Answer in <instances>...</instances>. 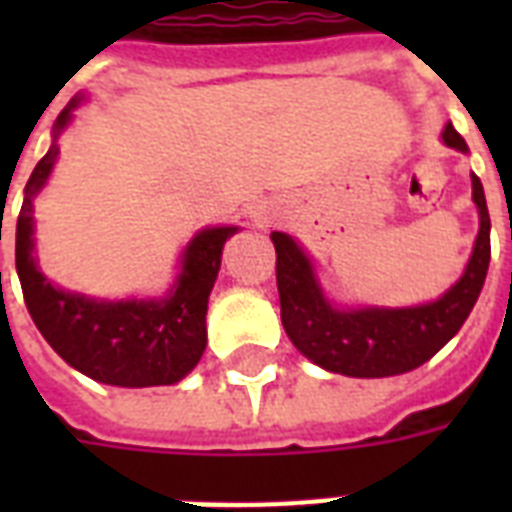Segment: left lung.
<instances>
[{
	"label": "left lung",
	"instance_id": "8db88e82",
	"mask_svg": "<svg viewBox=\"0 0 512 512\" xmlns=\"http://www.w3.org/2000/svg\"><path fill=\"white\" fill-rule=\"evenodd\" d=\"M441 140L454 151L468 154V143L452 122L444 124ZM470 183L478 209L476 244L460 279L433 303L409 308L335 305L324 295L305 249L289 233L273 231L281 324L292 345L321 369L345 377H393L412 372L436 356L473 311L492 257V220L484 185L476 175H470Z\"/></svg>",
	"mask_w": 512,
	"mask_h": 512
}]
</instances>
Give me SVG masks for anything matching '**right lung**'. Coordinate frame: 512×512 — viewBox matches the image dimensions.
<instances>
[{
    "instance_id": "right-lung-1",
    "label": "right lung",
    "mask_w": 512,
    "mask_h": 512,
    "mask_svg": "<svg viewBox=\"0 0 512 512\" xmlns=\"http://www.w3.org/2000/svg\"><path fill=\"white\" fill-rule=\"evenodd\" d=\"M84 95L68 103L52 127V146L23 191L15 228V268L36 329L76 372L116 388L175 385L199 364L207 348V303L225 241L239 225L201 228L180 255V273L164 297L98 300L55 287L36 263L34 199L58 162L63 135Z\"/></svg>"
}]
</instances>
